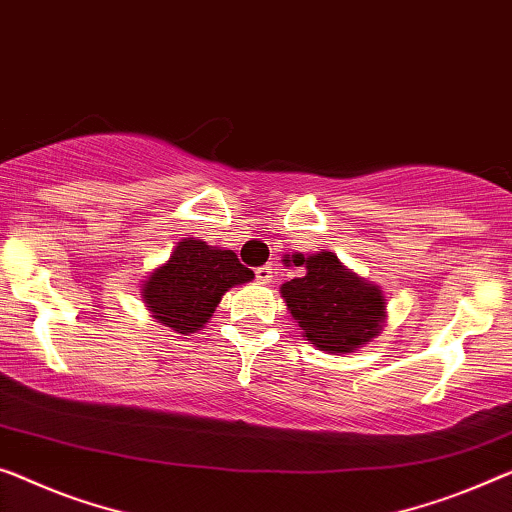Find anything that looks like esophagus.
<instances>
[{
  "label": "esophagus",
  "mask_w": 512,
  "mask_h": 512,
  "mask_svg": "<svg viewBox=\"0 0 512 512\" xmlns=\"http://www.w3.org/2000/svg\"><path fill=\"white\" fill-rule=\"evenodd\" d=\"M255 276L259 282H271L273 278V266L266 264V266H259V269H255Z\"/></svg>",
  "instance_id": "34e87169"
}]
</instances>
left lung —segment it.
<instances>
[{
	"mask_svg": "<svg viewBox=\"0 0 512 512\" xmlns=\"http://www.w3.org/2000/svg\"><path fill=\"white\" fill-rule=\"evenodd\" d=\"M305 273L280 287L282 299L312 345L331 354H347L368 345L381 331L386 299L331 253L294 255Z\"/></svg>",
	"mask_w": 512,
	"mask_h": 512,
	"instance_id": "obj_1",
	"label": "left lung"
}]
</instances>
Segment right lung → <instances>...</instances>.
Instances as JSON below:
<instances>
[{
	"mask_svg": "<svg viewBox=\"0 0 512 512\" xmlns=\"http://www.w3.org/2000/svg\"><path fill=\"white\" fill-rule=\"evenodd\" d=\"M255 273L232 250H216L204 241L183 239L144 282L142 296L158 322L179 333L200 331L234 285L253 280Z\"/></svg>",
	"mask_w": 512,
	"mask_h": 512,
	"instance_id": "obj_1",
	"label": "right lung"
}]
</instances>
